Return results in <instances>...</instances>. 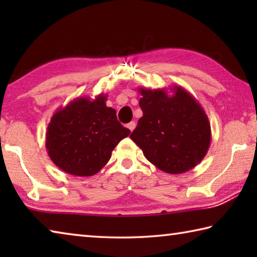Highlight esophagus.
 <instances>
[{
    "label": "esophagus",
    "instance_id": "1",
    "mask_svg": "<svg viewBox=\"0 0 257 257\" xmlns=\"http://www.w3.org/2000/svg\"><path fill=\"white\" fill-rule=\"evenodd\" d=\"M127 127H128V129L130 130V132H133V130L135 129V127H136V123H135L134 121H132V122H129V123L127 124Z\"/></svg>",
    "mask_w": 257,
    "mask_h": 257
}]
</instances>
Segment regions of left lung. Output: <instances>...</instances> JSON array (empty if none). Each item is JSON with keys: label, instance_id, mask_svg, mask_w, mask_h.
I'll return each instance as SVG.
<instances>
[{"label": "left lung", "instance_id": "left-lung-1", "mask_svg": "<svg viewBox=\"0 0 257 257\" xmlns=\"http://www.w3.org/2000/svg\"><path fill=\"white\" fill-rule=\"evenodd\" d=\"M143 116L130 138L156 168L180 175L196 167L211 144V124L205 111L181 86L165 89L139 88Z\"/></svg>", "mask_w": 257, "mask_h": 257}]
</instances>
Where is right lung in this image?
Segmentation results:
<instances>
[{"label": "right lung", "mask_w": 257, "mask_h": 257, "mask_svg": "<svg viewBox=\"0 0 257 257\" xmlns=\"http://www.w3.org/2000/svg\"><path fill=\"white\" fill-rule=\"evenodd\" d=\"M105 102L104 94L94 99L78 97L51 118L45 146L61 170L77 177L93 176L108 162L121 139L129 136L130 130L119 122L115 110Z\"/></svg>", "instance_id": "right-lung-1"}]
</instances>
